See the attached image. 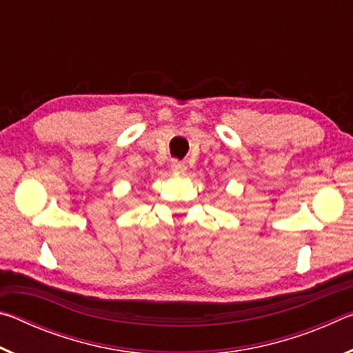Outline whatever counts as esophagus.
<instances>
[{
    "label": "esophagus",
    "instance_id": "obj_1",
    "mask_svg": "<svg viewBox=\"0 0 353 353\" xmlns=\"http://www.w3.org/2000/svg\"><path fill=\"white\" fill-rule=\"evenodd\" d=\"M171 171L174 172V174H183V172L187 171V165H185L183 162H179V160H172Z\"/></svg>",
    "mask_w": 353,
    "mask_h": 353
}]
</instances>
